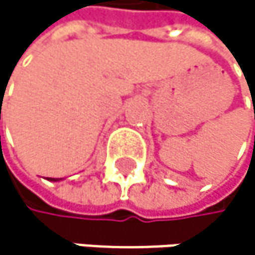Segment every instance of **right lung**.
I'll use <instances>...</instances> for the list:
<instances>
[{
  "label": "right lung",
  "mask_w": 255,
  "mask_h": 255,
  "mask_svg": "<svg viewBox=\"0 0 255 255\" xmlns=\"http://www.w3.org/2000/svg\"><path fill=\"white\" fill-rule=\"evenodd\" d=\"M50 180H58V179H52V177H50Z\"/></svg>",
  "instance_id": "add662e5"
}]
</instances>
